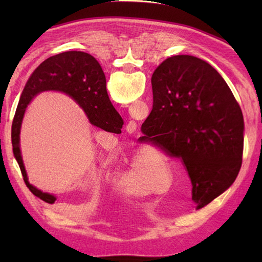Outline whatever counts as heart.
<instances>
[{
  "mask_svg": "<svg viewBox=\"0 0 262 262\" xmlns=\"http://www.w3.org/2000/svg\"><path fill=\"white\" fill-rule=\"evenodd\" d=\"M166 173L168 166L165 163L152 160L149 155H137L130 161L129 166L119 174L118 183L125 191L140 196L153 191V188L148 185L149 180Z\"/></svg>",
  "mask_w": 262,
  "mask_h": 262,
  "instance_id": "obj_1",
  "label": "heart"
}]
</instances>
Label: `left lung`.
Listing matches in <instances>:
<instances>
[{
  "instance_id": "8db88e82",
  "label": "left lung",
  "mask_w": 262,
  "mask_h": 262,
  "mask_svg": "<svg viewBox=\"0 0 262 262\" xmlns=\"http://www.w3.org/2000/svg\"><path fill=\"white\" fill-rule=\"evenodd\" d=\"M151 82L153 108L142 137L180 159L202 208L230 188L241 169L240 105L213 66L189 55L165 59Z\"/></svg>"
}]
</instances>
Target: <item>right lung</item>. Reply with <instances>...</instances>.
Returning a JSON list of instances; mask_svg holds the SVG:
<instances>
[{"mask_svg": "<svg viewBox=\"0 0 262 262\" xmlns=\"http://www.w3.org/2000/svg\"><path fill=\"white\" fill-rule=\"evenodd\" d=\"M59 91L68 94L84 110L89 121L103 130L120 129L124 125L120 115L111 103L105 86V76L98 60L83 52H64L47 58L38 66L22 91L11 129L13 154L29 190L48 204L57 198L39 190L28 181L20 149V130L28 104L38 93Z\"/></svg>", "mask_w": 262, "mask_h": 262, "instance_id": "obj_1", "label": "right lung"}]
</instances>
